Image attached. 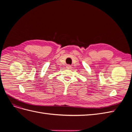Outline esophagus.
<instances>
[{
  "instance_id": "obj_1",
  "label": "esophagus",
  "mask_w": 132,
  "mask_h": 132,
  "mask_svg": "<svg viewBox=\"0 0 132 132\" xmlns=\"http://www.w3.org/2000/svg\"><path fill=\"white\" fill-rule=\"evenodd\" d=\"M71 67V66L70 65H69V64H68V65L66 66V68H67V69H70Z\"/></svg>"
}]
</instances>
